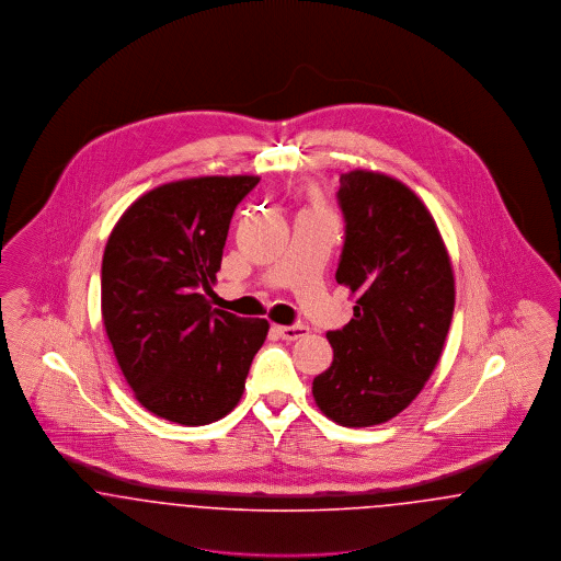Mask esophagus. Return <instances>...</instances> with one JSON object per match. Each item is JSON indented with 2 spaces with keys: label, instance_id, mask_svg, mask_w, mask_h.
I'll return each mask as SVG.
<instances>
[{
  "label": "esophagus",
  "instance_id": "1",
  "mask_svg": "<svg viewBox=\"0 0 561 561\" xmlns=\"http://www.w3.org/2000/svg\"><path fill=\"white\" fill-rule=\"evenodd\" d=\"M275 332L284 339V341H296L300 336L307 334V328L302 323H294V325H275Z\"/></svg>",
  "mask_w": 561,
  "mask_h": 561
}]
</instances>
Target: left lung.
I'll return each mask as SVG.
<instances>
[{
    "label": "left lung",
    "mask_w": 561,
    "mask_h": 561,
    "mask_svg": "<svg viewBox=\"0 0 561 561\" xmlns=\"http://www.w3.org/2000/svg\"><path fill=\"white\" fill-rule=\"evenodd\" d=\"M345 243L336 282L353 318L325 336L332 366L313 378L321 412L343 427L398 416L421 393L454 313L450 256L423 202L400 181L353 170L336 193Z\"/></svg>",
    "instance_id": "obj_1"
}]
</instances>
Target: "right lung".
Masks as SVG:
<instances>
[{"mask_svg": "<svg viewBox=\"0 0 561 561\" xmlns=\"http://www.w3.org/2000/svg\"><path fill=\"white\" fill-rule=\"evenodd\" d=\"M259 176H202L138 197L108 236L101 298L117 364L136 400L199 427L240 401L267 320L213 309L229 225Z\"/></svg>", "mask_w": 561, "mask_h": 561, "instance_id": "right-lung-1", "label": "right lung"}]
</instances>
